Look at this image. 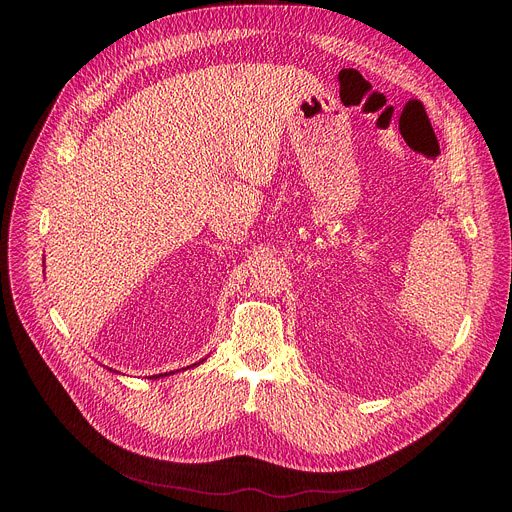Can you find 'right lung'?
Masks as SVG:
<instances>
[{
	"instance_id": "1",
	"label": "right lung",
	"mask_w": 512,
	"mask_h": 512,
	"mask_svg": "<svg viewBox=\"0 0 512 512\" xmlns=\"http://www.w3.org/2000/svg\"><path fill=\"white\" fill-rule=\"evenodd\" d=\"M192 367H194V364H192ZM188 369V367H186ZM174 373V371H172ZM166 375H170V373H164V375H154V377H150V379H160V377H166Z\"/></svg>"
}]
</instances>
